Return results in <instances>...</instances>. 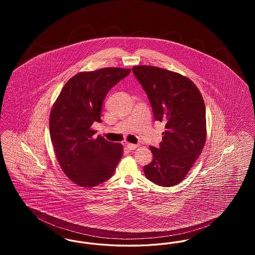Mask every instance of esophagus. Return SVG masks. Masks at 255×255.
Segmentation results:
<instances>
[{
    "label": "esophagus",
    "mask_w": 255,
    "mask_h": 255,
    "mask_svg": "<svg viewBox=\"0 0 255 255\" xmlns=\"http://www.w3.org/2000/svg\"><path fill=\"white\" fill-rule=\"evenodd\" d=\"M138 145L137 144H133V143H127V148L129 150H134L135 148H137Z\"/></svg>",
    "instance_id": "esophagus-1"
}]
</instances>
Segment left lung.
Instances as JSON below:
<instances>
[{"mask_svg":"<svg viewBox=\"0 0 255 255\" xmlns=\"http://www.w3.org/2000/svg\"><path fill=\"white\" fill-rule=\"evenodd\" d=\"M133 73L151 103L156 121L165 122L159 148L150 146L152 161L145 177L160 186L182 182L200 157L206 138V106L187 77L153 66H135Z\"/></svg>","mask_w":255,"mask_h":255,"instance_id":"8db88e82","label":"left lung"}]
</instances>
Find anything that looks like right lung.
Instances as JSON below:
<instances>
[{
	"mask_svg": "<svg viewBox=\"0 0 255 255\" xmlns=\"http://www.w3.org/2000/svg\"><path fill=\"white\" fill-rule=\"evenodd\" d=\"M130 69L104 68L82 72L63 87L49 116V133L61 168L82 187H94L113 176L123 147L94 136V122H101L102 103L110 90Z\"/></svg>",
	"mask_w": 255,
	"mask_h": 255,
	"instance_id": "add662e5",
	"label": "right lung"
}]
</instances>
